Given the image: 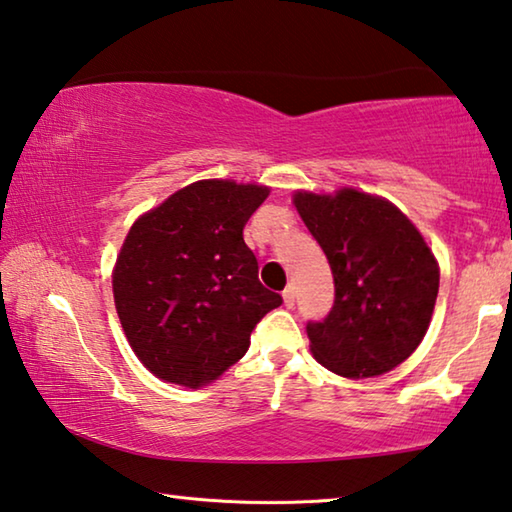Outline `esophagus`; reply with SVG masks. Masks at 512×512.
Returning <instances> with one entry per match:
<instances>
[{"label":"esophagus","instance_id":"obj_1","mask_svg":"<svg viewBox=\"0 0 512 512\" xmlns=\"http://www.w3.org/2000/svg\"><path fill=\"white\" fill-rule=\"evenodd\" d=\"M282 301H285L287 308H292V305H294V287H287L285 292H282Z\"/></svg>","mask_w":512,"mask_h":512}]
</instances>
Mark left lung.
<instances>
[{
  "label": "left lung",
  "mask_w": 512,
  "mask_h": 512,
  "mask_svg": "<svg viewBox=\"0 0 512 512\" xmlns=\"http://www.w3.org/2000/svg\"><path fill=\"white\" fill-rule=\"evenodd\" d=\"M301 220L331 264L335 303L308 324L310 352L347 379L379 377L416 352L430 329L439 262L386 197L356 188L294 190Z\"/></svg>",
  "instance_id": "8db88e82"
}]
</instances>
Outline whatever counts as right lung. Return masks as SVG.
<instances>
[{
  "mask_svg": "<svg viewBox=\"0 0 512 512\" xmlns=\"http://www.w3.org/2000/svg\"><path fill=\"white\" fill-rule=\"evenodd\" d=\"M269 193L262 183L202 179L131 225L112 269L114 308L154 377L209 386L248 352L255 324L282 303L259 282L243 241Z\"/></svg>",
  "mask_w": 512,
  "mask_h": 512,
  "instance_id": "right-lung-1",
  "label": "right lung"
}]
</instances>
